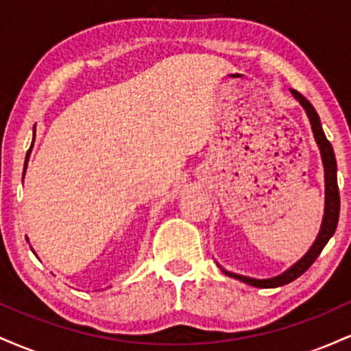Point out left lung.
Returning a JSON list of instances; mask_svg holds the SVG:
<instances>
[{"label":"left lung","mask_w":351,"mask_h":351,"mask_svg":"<svg viewBox=\"0 0 351 351\" xmlns=\"http://www.w3.org/2000/svg\"><path fill=\"white\" fill-rule=\"evenodd\" d=\"M291 92L293 94L299 102L302 104V107L305 108L307 112L310 123H312V132L313 136H315V142L318 143V148H320L322 153V160H324V167H325V216H324V223H322L320 232H318L317 241L313 243L310 251L305 254L304 257L299 261L297 264H293L289 271H285L280 276L272 277V279H251V277L245 276H239V274H232V272H226L224 274L229 277H234L237 280H243L245 284L254 285V287H261V289H271V287H280V285L289 284V282L295 280L297 277H300L307 269L315 263V259L320 256V252L324 251L325 244L328 243L330 237L333 236L335 232L337 224H338V216H340V193H338V183H337V160H335V153H333L332 143L328 142L327 136H325L324 130H322V123H320V117H318L317 110L313 108L312 104L308 102L300 92L293 90L291 88Z\"/></svg>","instance_id":"obj_1"}]
</instances>
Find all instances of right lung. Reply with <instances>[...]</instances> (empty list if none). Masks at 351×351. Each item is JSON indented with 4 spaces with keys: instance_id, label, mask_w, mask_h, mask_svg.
<instances>
[{
    "instance_id": "obj_1",
    "label": "right lung",
    "mask_w": 351,
    "mask_h": 351,
    "mask_svg": "<svg viewBox=\"0 0 351 351\" xmlns=\"http://www.w3.org/2000/svg\"><path fill=\"white\" fill-rule=\"evenodd\" d=\"M31 148H33V145H31ZM31 148L27 150V155H26V163H24V171H26V165H27V158H29V153H31Z\"/></svg>"
}]
</instances>
